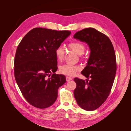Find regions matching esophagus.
Wrapping results in <instances>:
<instances>
[{
    "label": "esophagus",
    "mask_w": 131,
    "mask_h": 131,
    "mask_svg": "<svg viewBox=\"0 0 131 131\" xmlns=\"http://www.w3.org/2000/svg\"><path fill=\"white\" fill-rule=\"evenodd\" d=\"M72 79H73L72 78L69 77H66V80H67V81H70V80H72Z\"/></svg>",
    "instance_id": "obj_1"
}]
</instances>
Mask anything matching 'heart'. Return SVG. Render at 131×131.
Here are the masks:
<instances>
[{"label":"heart","instance_id":"obj_1","mask_svg":"<svg viewBox=\"0 0 131 131\" xmlns=\"http://www.w3.org/2000/svg\"><path fill=\"white\" fill-rule=\"evenodd\" d=\"M69 48L73 52L78 55H81L84 53L85 50V46L80 42L75 41L70 43L68 45ZM65 51L64 47L59 46L55 50V55L59 62H61L64 58ZM81 69L80 67L78 66H73L70 64H64L60 67L59 72L63 74L67 75H74L76 73Z\"/></svg>","mask_w":131,"mask_h":131}]
</instances>
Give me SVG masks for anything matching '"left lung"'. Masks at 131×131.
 <instances>
[{
  "label": "left lung",
  "instance_id": "left-lung-1",
  "mask_svg": "<svg viewBox=\"0 0 131 131\" xmlns=\"http://www.w3.org/2000/svg\"><path fill=\"white\" fill-rule=\"evenodd\" d=\"M73 38L86 43L90 50L87 65L81 72L88 79H74L77 84L74 96L82 109L92 111L105 101L112 88L116 72L115 53L109 38L93 28L78 31Z\"/></svg>",
  "mask_w": 131,
  "mask_h": 131
}]
</instances>
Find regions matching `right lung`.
<instances>
[{"mask_svg":"<svg viewBox=\"0 0 131 131\" xmlns=\"http://www.w3.org/2000/svg\"><path fill=\"white\" fill-rule=\"evenodd\" d=\"M70 31L35 28L19 43L14 62L15 80L23 97L36 108L52 105L58 89L66 82L57 70L55 50L69 37Z\"/></svg>","mask_w":131,"mask_h":131,"instance_id":"right-lung-1","label":"right lung"}]
</instances>
